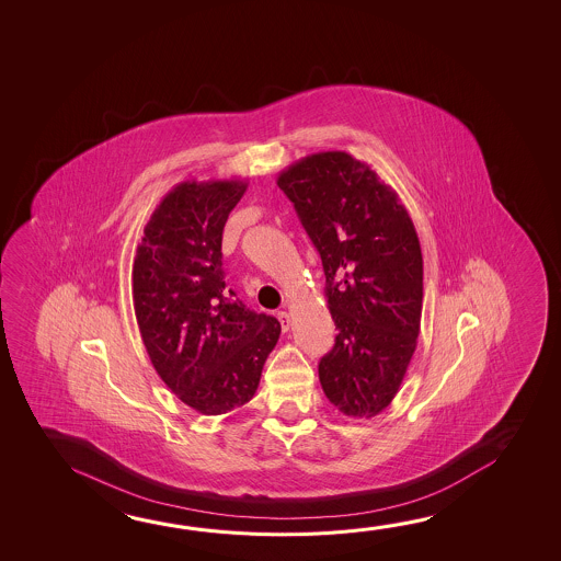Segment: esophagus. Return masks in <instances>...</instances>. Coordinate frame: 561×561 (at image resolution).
I'll list each match as a JSON object with an SVG mask.
<instances>
[{"mask_svg": "<svg viewBox=\"0 0 561 561\" xmlns=\"http://www.w3.org/2000/svg\"><path fill=\"white\" fill-rule=\"evenodd\" d=\"M277 319H279V323H282V329H284V331H289V324H291L289 313H287V311H279V313H277Z\"/></svg>", "mask_w": 561, "mask_h": 561, "instance_id": "1", "label": "esophagus"}]
</instances>
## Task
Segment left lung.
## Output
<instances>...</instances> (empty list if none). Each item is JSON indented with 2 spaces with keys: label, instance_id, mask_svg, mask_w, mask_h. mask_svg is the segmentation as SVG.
I'll use <instances>...</instances> for the list:
<instances>
[{
  "label": "left lung",
  "instance_id": "8db88e82",
  "mask_svg": "<svg viewBox=\"0 0 561 561\" xmlns=\"http://www.w3.org/2000/svg\"><path fill=\"white\" fill-rule=\"evenodd\" d=\"M327 277L336 324L319 363L329 402L374 417L400 390L422 323L423 260L412 218L390 185L346 151H321L277 175Z\"/></svg>",
  "mask_w": 561,
  "mask_h": 561
}]
</instances>
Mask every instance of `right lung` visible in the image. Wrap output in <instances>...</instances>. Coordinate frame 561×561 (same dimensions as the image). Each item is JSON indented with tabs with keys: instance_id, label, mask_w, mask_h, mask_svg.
<instances>
[{
	"instance_id": "add662e5",
	"label": "right lung",
	"mask_w": 561,
	"mask_h": 561,
	"mask_svg": "<svg viewBox=\"0 0 561 561\" xmlns=\"http://www.w3.org/2000/svg\"><path fill=\"white\" fill-rule=\"evenodd\" d=\"M247 179L183 181L144 228L131 295L149 360L188 408L220 415L254 398L282 327L250 311L222 272V230Z\"/></svg>"
}]
</instances>
